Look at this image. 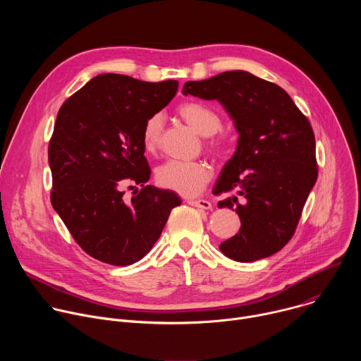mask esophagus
Returning <instances> with one entry per match:
<instances>
[{
  "mask_svg": "<svg viewBox=\"0 0 361 361\" xmlns=\"http://www.w3.org/2000/svg\"><path fill=\"white\" fill-rule=\"evenodd\" d=\"M187 204L192 205V207H197V209H202V210H212L213 205L210 201L207 200H192V198H187L185 200Z\"/></svg>",
  "mask_w": 361,
  "mask_h": 361,
  "instance_id": "34e87169",
  "label": "esophagus"
}]
</instances>
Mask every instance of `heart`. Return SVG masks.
Here are the masks:
<instances>
[{
  "mask_svg": "<svg viewBox=\"0 0 361 361\" xmlns=\"http://www.w3.org/2000/svg\"><path fill=\"white\" fill-rule=\"evenodd\" d=\"M178 114L192 130H195L202 137H212L221 130L220 116L212 107L201 104V102H184V104L178 107ZM161 130V114H154L145 121L141 141L147 152H154L159 147ZM213 147L219 149L220 145L216 144ZM210 178L212 170L202 161L170 160L157 170V180L163 187L187 197L197 195Z\"/></svg>",
  "mask_w": 361,
  "mask_h": 361,
  "instance_id": "1",
  "label": "heart"
}]
</instances>
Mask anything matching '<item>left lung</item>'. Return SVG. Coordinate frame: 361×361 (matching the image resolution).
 Instances as JSON below:
<instances>
[{
  "instance_id": "obj_1",
  "label": "left lung",
  "mask_w": 361,
  "mask_h": 361,
  "mask_svg": "<svg viewBox=\"0 0 361 361\" xmlns=\"http://www.w3.org/2000/svg\"><path fill=\"white\" fill-rule=\"evenodd\" d=\"M183 94L217 99L238 133L213 187L214 194L237 192L219 207L235 210L241 221L240 231L220 244L221 252L240 263L273 255L293 237L317 180L310 123L281 87L243 70L187 81Z\"/></svg>"
}]
</instances>
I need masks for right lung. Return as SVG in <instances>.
I'll use <instances>...</instances> for the list:
<instances>
[{
    "mask_svg": "<svg viewBox=\"0 0 361 361\" xmlns=\"http://www.w3.org/2000/svg\"><path fill=\"white\" fill-rule=\"evenodd\" d=\"M177 88L176 80L101 74L59 111L48 145L51 202L78 245L99 262H140L181 204L174 191L147 185L151 171L141 141L145 121ZM126 186L135 190L131 199L123 197Z\"/></svg>",
    "mask_w": 361,
    "mask_h": 361,
    "instance_id": "add662e5",
    "label": "right lung"
}]
</instances>
